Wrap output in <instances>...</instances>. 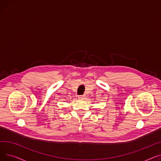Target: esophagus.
Wrapping results in <instances>:
<instances>
[{"label":"esophagus","mask_w":161,"mask_h":161,"mask_svg":"<svg viewBox=\"0 0 161 161\" xmlns=\"http://www.w3.org/2000/svg\"><path fill=\"white\" fill-rule=\"evenodd\" d=\"M85 97H86L85 95H79L78 96L79 99H84V98H85Z\"/></svg>","instance_id":"esophagus-1"}]
</instances>
